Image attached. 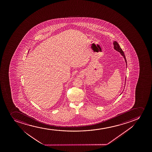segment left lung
I'll return each instance as SVG.
<instances>
[{
  "label": "left lung",
  "instance_id": "obj_1",
  "mask_svg": "<svg viewBox=\"0 0 152 152\" xmlns=\"http://www.w3.org/2000/svg\"><path fill=\"white\" fill-rule=\"evenodd\" d=\"M113 48H114V49H115V50H116V51L120 53V54L124 58V59H125V61L126 64V68H127V61H126L125 56V54H124V52H123L119 44H118L116 41H114V42H113ZM126 77H125V82H126ZM124 85L125 86V82ZM121 94H122V93H121Z\"/></svg>",
  "mask_w": 152,
  "mask_h": 152
}]
</instances>
